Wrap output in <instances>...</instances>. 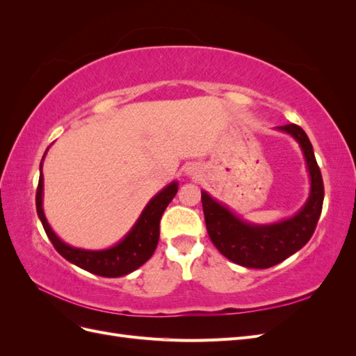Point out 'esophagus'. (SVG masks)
<instances>
[{
	"instance_id": "34e87169",
	"label": "esophagus",
	"mask_w": 356,
	"mask_h": 356,
	"mask_svg": "<svg viewBox=\"0 0 356 356\" xmlns=\"http://www.w3.org/2000/svg\"><path fill=\"white\" fill-rule=\"evenodd\" d=\"M186 170H187L188 175H196L197 172H199V168L196 165H190V166H187Z\"/></svg>"
}]
</instances>
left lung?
I'll return each mask as SVG.
<instances>
[{
    "label": "left lung",
    "instance_id": "obj_1",
    "mask_svg": "<svg viewBox=\"0 0 356 356\" xmlns=\"http://www.w3.org/2000/svg\"><path fill=\"white\" fill-rule=\"evenodd\" d=\"M277 129L300 144L310 175L309 199L294 217L275 224H250L202 191L204 222L212 243L225 258L243 267L268 268L301 250L314 234L322 212L324 182L306 132L293 123Z\"/></svg>",
    "mask_w": 356,
    "mask_h": 356
}]
</instances>
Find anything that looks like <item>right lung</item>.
Listing matches in <instances>:
<instances>
[{"label":"right lung","instance_id":"1","mask_svg":"<svg viewBox=\"0 0 356 356\" xmlns=\"http://www.w3.org/2000/svg\"><path fill=\"white\" fill-rule=\"evenodd\" d=\"M42 159H44V156H42ZM41 168L42 160L40 165V170ZM42 181H44V178H42L41 170L37 187L35 204L38 218L41 220L47 238L50 239L53 246H55V250L65 258V260L81 267L83 270H88L93 275L104 277L124 276L136 270L138 267H141L145 261L152 258L159 243L160 218L178 191V182H170L169 186L159 191L157 195L148 202V204L144 208L143 213L139 215V218L131 229V232H129L120 242L108 248V250L89 251L81 250V248H74L65 242H62L55 234V232L51 230L46 220L44 211H42V187H44V182Z\"/></svg>","mask_w":356,"mask_h":356}]
</instances>
